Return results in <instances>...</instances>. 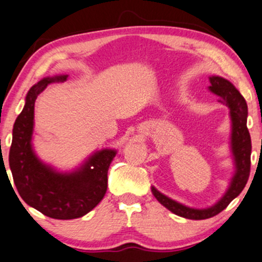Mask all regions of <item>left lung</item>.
I'll return each instance as SVG.
<instances>
[{
  "mask_svg": "<svg viewBox=\"0 0 262 262\" xmlns=\"http://www.w3.org/2000/svg\"><path fill=\"white\" fill-rule=\"evenodd\" d=\"M209 81L211 84L209 91L219 98L220 102H223L230 108L231 122H232L231 148H232L234 164H236V173L231 180L230 187L216 204L207 208V209H194V208L186 207V205L170 200L169 197L164 196L160 191L152 187V193L162 205H164L171 213L191 220L209 219L223 211L243 191L250 174L251 140L249 130L247 128L248 106L246 99L242 97L236 87L227 79L219 77V76H211Z\"/></svg>",
  "mask_w": 262,
  "mask_h": 262,
  "instance_id": "obj_1",
  "label": "left lung"
}]
</instances>
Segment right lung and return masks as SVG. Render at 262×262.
I'll list each match as a JSON object with an SVG mask.
<instances>
[{"label":"right lung","instance_id":"obj_1","mask_svg":"<svg viewBox=\"0 0 262 262\" xmlns=\"http://www.w3.org/2000/svg\"><path fill=\"white\" fill-rule=\"evenodd\" d=\"M66 78L68 75L46 77L30 88L25 106L13 127L9 150V168L23 201L46 216L59 220L77 219L97 207L106 193L107 170L117 154L110 148L95 152L71 173H59L35 155L31 139L36 99L49 83Z\"/></svg>","mask_w":262,"mask_h":262}]
</instances>
